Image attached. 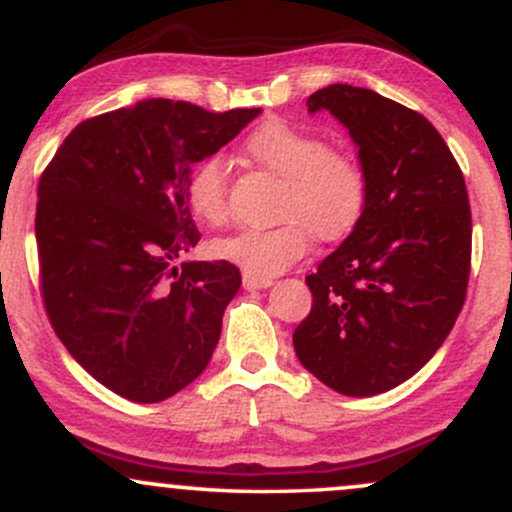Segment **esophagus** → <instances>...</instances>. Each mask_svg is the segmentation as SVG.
Returning a JSON list of instances; mask_svg holds the SVG:
<instances>
[{
	"label": "esophagus",
	"instance_id": "34e87169",
	"mask_svg": "<svg viewBox=\"0 0 512 512\" xmlns=\"http://www.w3.org/2000/svg\"><path fill=\"white\" fill-rule=\"evenodd\" d=\"M274 281L272 279H262V276H252V274H243V286L248 291H257V289H269Z\"/></svg>",
	"mask_w": 512,
	"mask_h": 512
}]
</instances>
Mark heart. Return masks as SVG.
Masks as SVG:
<instances>
[{
	"mask_svg": "<svg viewBox=\"0 0 512 512\" xmlns=\"http://www.w3.org/2000/svg\"><path fill=\"white\" fill-rule=\"evenodd\" d=\"M243 151L257 166L284 178L279 192L284 221L219 238L211 245L219 260L269 279L301 260L313 245V233L320 240H339L354 231L368 197L366 173L354 156L284 120H267L252 129ZM185 192L197 221L221 226L228 219V178L219 156L202 158L190 170Z\"/></svg>",
	"mask_w": 512,
	"mask_h": 512,
	"instance_id": "heart-1",
	"label": "heart"
}]
</instances>
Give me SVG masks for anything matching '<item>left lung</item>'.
<instances>
[{"label":"left lung","mask_w":512,"mask_h":512,"mask_svg":"<svg viewBox=\"0 0 512 512\" xmlns=\"http://www.w3.org/2000/svg\"><path fill=\"white\" fill-rule=\"evenodd\" d=\"M349 129L368 182L366 209L305 284L313 308L293 332L305 370L346 397L409 380L445 342L472 260L462 170L424 115L370 88L332 84L308 98Z\"/></svg>","instance_id":"left-lung-1"}]
</instances>
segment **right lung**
Instances as JSON below:
<instances>
[{"instance_id":"1","label":"right lung","mask_w":512,"mask_h":512,"mask_svg":"<svg viewBox=\"0 0 512 512\" xmlns=\"http://www.w3.org/2000/svg\"><path fill=\"white\" fill-rule=\"evenodd\" d=\"M260 113L149 98L76 125L45 168V310L74 361L115 395L163 402L209 366L243 279L226 260H182L199 243L185 187L195 163Z\"/></svg>"}]
</instances>
